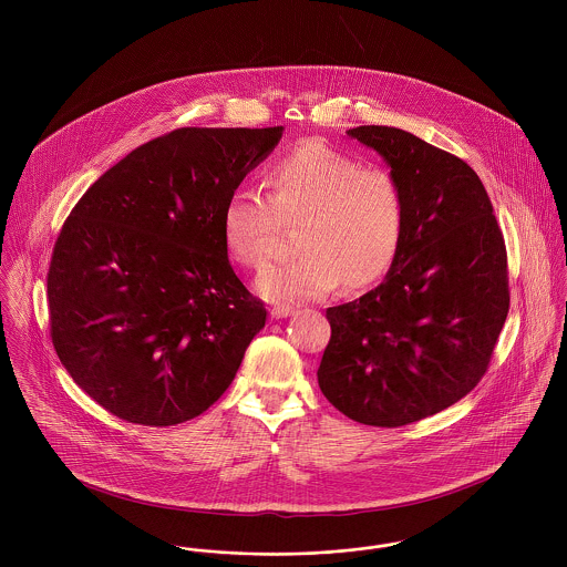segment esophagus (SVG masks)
<instances>
[{
  "label": "esophagus",
  "instance_id": "1",
  "mask_svg": "<svg viewBox=\"0 0 567 567\" xmlns=\"http://www.w3.org/2000/svg\"><path fill=\"white\" fill-rule=\"evenodd\" d=\"M296 310L291 308V306H274L270 310V317L271 319H287V317H291Z\"/></svg>",
  "mask_w": 567,
  "mask_h": 567
}]
</instances>
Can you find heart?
<instances>
[{
    "label": "heart",
    "mask_w": 567,
    "mask_h": 567,
    "mask_svg": "<svg viewBox=\"0 0 567 567\" xmlns=\"http://www.w3.org/2000/svg\"><path fill=\"white\" fill-rule=\"evenodd\" d=\"M270 197L252 187L231 190L220 218L231 259L261 270L270 261L280 220L297 227L301 255L257 280L270 301H312L344 280L361 289L382 278L400 255L405 199L382 169H363L323 142H303L270 172Z\"/></svg>",
    "instance_id": "1"
}]
</instances>
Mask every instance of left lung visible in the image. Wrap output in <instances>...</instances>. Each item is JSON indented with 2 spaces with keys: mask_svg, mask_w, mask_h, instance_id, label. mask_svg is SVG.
<instances>
[{
  "mask_svg": "<svg viewBox=\"0 0 567 567\" xmlns=\"http://www.w3.org/2000/svg\"><path fill=\"white\" fill-rule=\"evenodd\" d=\"M402 187L404 243L384 280L327 308L324 398L352 421L400 427L458 402L486 372L506 323V246L478 174L398 127L361 125Z\"/></svg>",
  "mask_w": 567,
  "mask_h": 567,
  "instance_id": "1",
  "label": "left lung"
}]
</instances>
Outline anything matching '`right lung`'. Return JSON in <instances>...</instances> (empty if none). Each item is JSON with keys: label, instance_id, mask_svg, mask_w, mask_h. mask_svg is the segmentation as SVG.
<instances>
[{"label": "right lung", "instance_id": "right-lung-1", "mask_svg": "<svg viewBox=\"0 0 567 567\" xmlns=\"http://www.w3.org/2000/svg\"><path fill=\"white\" fill-rule=\"evenodd\" d=\"M285 127H183L102 174L54 243V351L114 416L151 427L195 419L227 391L266 308L229 264V193Z\"/></svg>", "mask_w": 567, "mask_h": 567}]
</instances>
